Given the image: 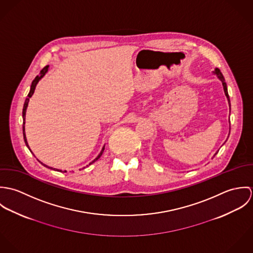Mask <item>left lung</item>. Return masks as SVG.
<instances>
[{
	"instance_id": "8db88e82",
	"label": "left lung",
	"mask_w": 253,
	"mask_h": 253,
	"mask_svg": "<svg viewBox=\"0 0 253 253\" xmlns=\"http://www.w3.org/2000/svg\"><path fill=\"white\" fill-rule=\"evenodd\" d=\"M215 73H216L218 78L221 80V82H222V84H223L224 91H225V94H226V96H227V98H228L229 105H230V98H229V94H228V90H227V85H226V83H225V79H224V77H223L222 73H220V70H219V69H215ZM230 107H231V105H230ZM214 156H215V155H214Z\"/></svg>"
}]
</instances>
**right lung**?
Returning <instances> with one entry per match:
<instances>
[{"instance_id": "right-lung-1", "label": "right lung", "mask_w": 253, "mask_h": 253, "mask_svg": "<svg viewBox=\"0 0 253 253\" xmlns=\"http://www.w3.org/2000/svg\"><path fill=\"white\" fill-rule=\"evenodd\" d=\"M47 69H48V65H46V66H44L42 70H41V74L40 75H38L36 78L34 79V81L32 82V84H31V88H30V92L28 93V98H26V100H25V102H24V106H23V111H22V114H23V137H24V141H25V144L26 146L29 148V146H28V143H27V139H26V136H25V129H24V124H25V114H26V108H27V106H28V102H29V98L33 95V93H34V90H35V87H36L37 84H38V82L44 76V74L46 73L47 71ZM104 148H105V146H103V148H102V150H101V152H100V154L90 163V164H92V163H94L95 161H97L100 157H101V155L103 154V151H104ZM30 150V149H29ZM42 166H44V167H46V168H48V169H52V168H49V167H47V166H45V165H43L42 163H41ZM89 164V165H90ZM55 170H57L58 171V169H55ZM61 171V170H60ZM64 172H66V170H64Z\"/></svg>"}]
</instances>
